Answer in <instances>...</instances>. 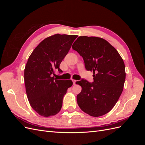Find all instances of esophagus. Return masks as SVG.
<instances>
[{"label":"esophagus","mask_w":145,"mask_h":145,"mask_svg":"<svg viewBox=\"0 0 145 145\" xmlns=\"http://www.w3.org/2000/svg\"><path fill=\"white\" fill-rule=\"evenodd\" d=\"M72 81L73 82V85H76V83H77V82L76 80H74V79H72Z\"/></svg>","instance_id":"1"}]
</instances>
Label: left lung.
I'll return each instance as SVG.
<instances>
[{
    "label": "left lung",
    "mask_w": 145,
    "mask_h": 145,
    "mask_svg": "<svg viewBox=\"0 0 145 145\" xmlns=\"http://www.w3.org/2000/svg\"><path fill=\"white\" fill-rule=\"evenodd\" d=\"M72 48L82 56L86 69L93 71L94 77L93 83L86 80L77 82L82 86L77 95L78 106L91 116L106 114L115 106L123 89V60L114 47L99 37H78Z\"/></svg>",
    "instance_id": "left-lung-1"
}]
</instances>
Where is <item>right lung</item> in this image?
Wrapping results in <instances>:
<instances>
[{"mask_svg": "<svg viewBox=\"0 0 145 145\" xmlns=\"http://www.w3.org/2000/svg\"><path fill=\"white\" fill-rule=\"evenodd\" d=\"M77 35L56 34L42 40L29 56L24 70L26 93L31 106L39 115L55 116L62 106L63 97L71 80L54 78L61 72L60 63L68 54Z\"/></svg>", "mask_w": 145, "mask_h": 145, "instance_id": "1", "label": "right lung"}]
</instances>
